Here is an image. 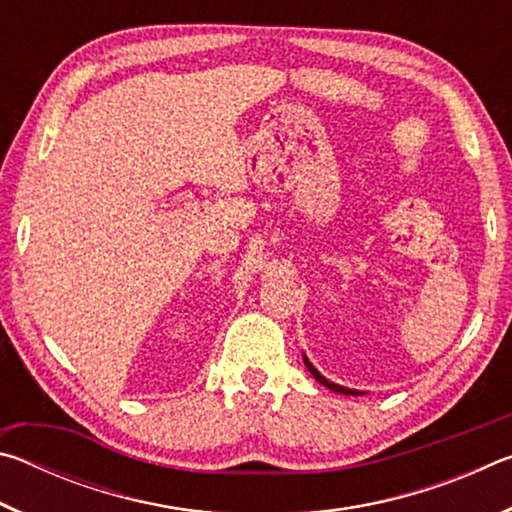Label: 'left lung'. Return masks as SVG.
<instances>
[{
  "label": "left lung",
  "mask_w": 512,
  "mask_h": 512,
  "mask_svg": "<svg viewBox=\"0 0 512 512\" xmlns=\"http://www.w3.org/2000/svg\"><path fill=\"white\" fill-rule=\"evenodd\" d=\"M305 366H307V370L311 372V375H314V379L316 381H320V384L323 386H327L329 391H334V393H343V395H361L359 391H352V388H345V386H339V384H334V381H329V379H325L323 375H320V372L311 366V361L305 357Z\"/></svg>",
  "instance_id": "1"
}]
</instances>
